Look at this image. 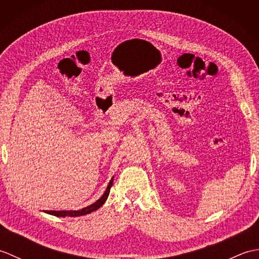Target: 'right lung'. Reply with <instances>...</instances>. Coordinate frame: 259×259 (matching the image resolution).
Here are the masks:
<instances>
[{"label": "right lung", "mask_w": 259, "mask_h": 259, "mask_svg": "<svg viewBox=\"0 0 259 259\" xmlns=\"http://www.w3.org/2000/svg\"><path fill=\"white\" fill-rule=\"evenodd\" d=\"M112 185H113V177L111 178V180H110V183L107 187L106 191H104V194L100 198H99L96 202H93L90 206L79 209V210H45V212H47L49 214H53V216H57V217H79V216H84V214H87V213L96 211L103 205L104 202H106L107 198L109 196L110 188H111Z\"/></svg>", "instance_id": "add662e5"}]
</instances>
